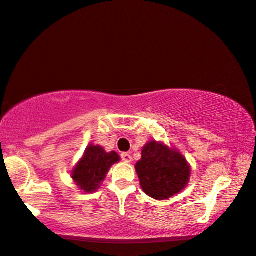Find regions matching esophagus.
Masks as SVG:
<instances>
[{"label":"esophagus","mask_w":256,"mask_h":256,"mask_svg":"<svg viewBox=\"0 0 256 256\" xmlns=\"http://www.w3.org/2000/svg\"><path fill=\"white\" fill-rule=\"evenodd\" d=\"M122 160L124 162H132V156H130V153H122Z\"/></svg>","instance_id":"34e87169"}]
</instances>
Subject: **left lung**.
Listing matches in <instances>:
<instances>
[{"label": "left lung", "instance_id": "left-lung-1", "mask_svg": "<svg viewBox=\"0 0 256 256\" xmlns=\"http://www.w3.org/2000/svg\"><path fill=\"white\" fill-rule=\"evenodd\" d=\"M136 171L142 190L156 200L168 199L182 192L190 176V165L182 153L156 140L142 148Z\"/></svg>", "mask_w": 256, "mask_h": 256}]
</instances>
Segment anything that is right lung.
Instances as JSON below:
<instances>
[{
    "instance_id": "obj_1",
    "label": "right lung",
    "mask_w": 256,
    "mask_h": 256,
    "mask_svg": "<svg viewBox=\"0 0 256 256\" xmlns=\"http://www.w3.org/2000/svg\"><path fill=\"white\" fill-rule=\"evenodd\" d=\"M119 159L117 152L108 153L102 146L91 144L85 150L83 158L74 166L71 178L85 193H92L100 188L108 170Z\"/></svg>"
}]
</instances>
